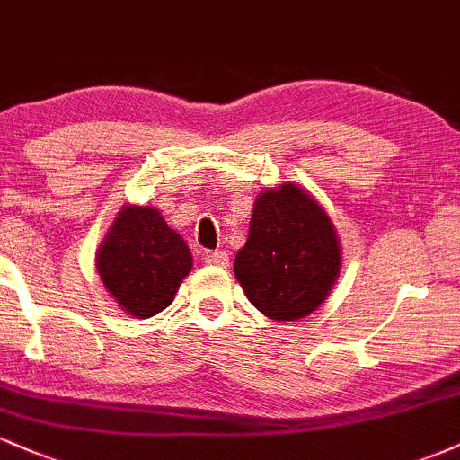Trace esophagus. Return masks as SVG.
Here are the masks:
<instances>
[{
  "instance_id": "obj_1",
  "label": "esophagus",
  "mask_w": 460,
  "mask_h": 460,
  "mask_svg": "<svg viewBox=\"0 0 460 460\" xmlns=\"http://www.w3.org/2000/svg\"><path fill=\"white\" fill-rule=\"evenodd\" d=\"M203 261L208 263V266H229V252L226 251H205L203 252Z\"/></svg>"
}]
</instances>
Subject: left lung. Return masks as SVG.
<instances>
[{"instance_id":"1","label":"left lung","mask_w":460,"mask_h":460,"mask_svg":"<svg viewBox=\"0 0 460 460\" xmlns=\"http://www.w3.org/2000/svg\"><path fill=\"white\" fill-rule=\"evenodd\" d=\"M340 268L335 226L309 192L281 183L257 197L234 261L252 307L277 322L305 318L329 296Z\"/></svg>"}]
</instances>
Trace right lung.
<instances>
[{"label": "right lung", "mask_w": 460, "mask_h": 460, "mask_svg": "<svg viewBox=\"0 0 460 460\" xmlns=\"http://www.w3.org/2000/svg\"><path fill=\"white\" fill-rule=\"evenodd\" d=\"M97 270L120 309L145 320L172 303L192 270V255L160 209L128 205L99 246Z\"/></svg>", "instance_id": "obj_1"}]
</instances>
